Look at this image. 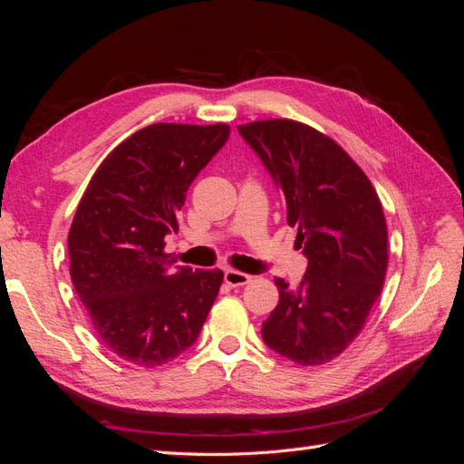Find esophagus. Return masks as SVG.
I'll list each match as a JSON object with an SVG mask.
<instances>
[{"label": "esophagus", "instance_id": "esophagus-1", "mask_svg": "<svg viewBox=\"0 0 464 464\" xmlns=\"http://www.w3.org/2000/svg\"><path fill=\"white\" fill-rule=\"evenodd\" d=\"M251 280V276L249 275H246V273H240V271H234V269H228L227 273H224V283H227L228 286H232V288H236V286H244V285H247Z\"/></svg>", "mask_w": 464, "mask_h": 464}]
</instances>
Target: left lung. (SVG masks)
Returning a JSON list of instances; mask_svg holds the SVG:
<instances>
[{"label": "left lung", "mask_w": 464, "mask_h": 464, "mask_svg": "<svg viewBox=\"0 0 464 464\" xmlns=\"http://www.w3.org/2000/svg\"><path fill=\"white\" fill-rule=\"evenodd\" d=\"M286 201L307 271L296 288L276 278L278 304L263 341L300 366L343 354L368 321L387 273V222L362 168L331 137L294 120L237 125Z\"/></svg>", "instance_id": "8db88e82"}]
</instances>
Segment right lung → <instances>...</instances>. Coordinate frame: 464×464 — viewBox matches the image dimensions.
I'll use <instances>...</instances> for the list:
<instances>
[{
  "label": "right lung",
  "mask_w": 464,
  "mask_h": 464,
  "mask_svg": "<svg viewBox=\"0 0 464 464\" xmlns=\"http://www.w3.org/2000/svg\"><path fill=\"white\" fill-rule=\"evenodd\" d=\"M230 125L152 123L96 168L67 236L69 273L101 341L141 368L198 341L224 273L174 266L164 237L191 181L227 143Z\"/></svg>",
  "instance_id": "obj_1"
}]
</instances>
